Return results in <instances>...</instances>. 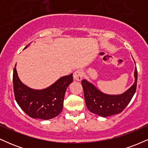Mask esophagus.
Here are the masks:
<instances>
[{
	"label": "esophagus",
	"mask_w": 148,
	"mask_h": 148,
	"mask_svg": "<svg viewBox=\"0 0 148 148\" xmlns=\"http://www.w3.org/2000/svg\"><path fill=\"white\" fill-rule=\"evenodd\" d=\"M83 76H84V74H83V72L81 70H77L76 72H74V74H73V78H74V80L76 81H81L82 79Z\"/></svg>",
	"instance_id": "34e87169"
}]
</instances>
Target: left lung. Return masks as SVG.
Listing matches in <instances>:
<instances>
[{
    "label": "left lung",
    "mask_w": 148,
    "mask_h": 148,
    "mask_svg": "<svg viewBox=\"0 0 148 148\" xmlns=\"http://www.w3.org/2000/svg\"><path fill=\"white\" fill-rule=\"evenodd\" d=\"M133 85L123 93L119 95L103 93L92 83L86 79L83 80L81 84L84 88L85 101L88 110L103 118L121 113L130 102L136 92L138 78L136 67H135Z\"/></svg>",
    "instance_id": "obj_1"
}]
</instances>
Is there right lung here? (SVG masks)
I'll use <instances>...</instances> for the list:
<instances>
[{
  "instance_id": "1",
  "label": "right lung",
  "mask_w": 148,
  "mask_h": 148,
  "mask_svg": "<svg viewBox=\"0 0 148 148\" xmlns=\"http://www.w3.org/2000/svg\"><path fill=\"white\" fill-rule=\"evenodd\" d=\"M72 75L71 74L60 77L45 89H33L21 82L15 65L13 72L15 99L21 109L30 118L42 120L55 118L62 111L64 94L67 87L72 83Z\"/></svg>"
}]
</instances>
